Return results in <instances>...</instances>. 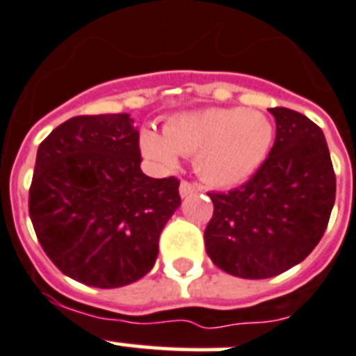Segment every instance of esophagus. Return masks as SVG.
Returning <instances> with one entry per match:
<instances>
[{"instance_id":"esophagus-1","label":"esophagus","mask_w":356,"mask_h":356,"mask_svg":"<svg viewBox=\"0 0 356 356\" xmlns=\"http://www.w3.org/2000/svg\"><path fill=\"white\" fill-rule=\"evenodd\" d=\"M195 191H197V188H195L193 184H189L188 181H182L181 186H179V195H181L182 198L189 197V195H193Z\"/></svg>"}]
</instances>
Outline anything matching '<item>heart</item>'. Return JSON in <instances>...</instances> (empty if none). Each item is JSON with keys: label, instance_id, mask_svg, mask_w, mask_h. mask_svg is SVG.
Segmentation results:
<instances>
[{"label": "heart", "instance_id": "heart-1", "mask_svg": "<svg viewBox=\"0 0 356 356\" xmlns=\"http://www.w3.org/2000/svg\"><path fill=\"white\" fill-rule=\"evenodd\" d=\"M274 138L267 115L249 108H202L175 114L161 133L144 128L140 151L154 167L168 170L181 156L195 154V170L205 182L230 188L258 170Z\"/></svg>", "mask_w": 356, "mask_h": 356}]
</instances>
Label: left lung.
Segmentation results:
<instances>
[{"label":"left lung","mask_w":356,"mask_h":356,"mask_svg":"<svg viewBox=\"0 0 356 356\" xmlns=\"http://www.w3.org/2000/svg\"><path fill=\"white\" fill-rule=\"evenodd\" d=\"M275 142L257 174L228 193H209L214 214L205 249L235 277L267 279L300 264L327 230L335 174L320 126L298 112L270 108Z\"/></svg>","instance_id":"left-lung-1"}]
</instances>
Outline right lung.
Wrapping results in <instances>:
<instances>
[{
	"label": "right lung",
	"instance_id": "obj_1",
	"mask_svg": "<svg viewBox=\"0 0 356 356\" xmlns=\"http://www.w3.org/2000/svg\"><path fill=\"white\" fill-rule=\"evenodd\" d=\"M140 161L129 114L77 115L40 144L29 218L63 274L121 288L154 267L163 227L181 205L179 181L147 177Z\"/></svg>",
	"mask_w": 356,
	"mask_h": 356
}]
</instances>
